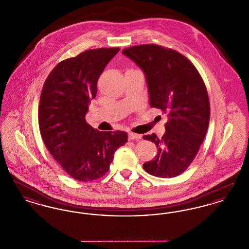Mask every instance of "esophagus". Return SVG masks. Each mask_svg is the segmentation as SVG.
Masks as SVG:
<instances>
[{"label":"esophagus","mask_w":249,"mask_h":249,"mask_svg":"<svg viewBox=\"0 0 249 249\" xmlns=\"http://www.w3.org/2000/svg\"><path fill=\"white\" fill-rule=\"evenodd\" d=\"M141 139V135L140 134H136V133H130L129 134V140H139Z\"/></svg>","instance_id":"1"}]
</instances>
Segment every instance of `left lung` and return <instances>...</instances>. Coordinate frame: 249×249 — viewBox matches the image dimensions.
<instances>
[{
    "instance_id": "1",
    "label": "left lung",
    "mask_w": 249,
    "mask_h": 249,
    "mask_svg": "<svg viewBox=\"0 0 249 249\" xmlns=\"http://www.w3.org/2000/svg\"><path fill=\"white\" fill-rule=\"evenodd\" d=\"M122 53L142 69L150 107L167 114L165 133L142 138L154 142L158 154L142 168L149 175L176 178L184 173L200 149L210 119L205 84L190 59L172 48L155 44L125 48Z\"/></svg>"
}]
</instances>
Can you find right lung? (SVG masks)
<instances>
[{"label": "right lung", "mask_w": 249, "mask_h": 249, "mask_svg": "<svg viewBox=\"0 0 249 249\" xmlns=\"http://www.w3.org/2000/svg\"><path fill=\"white\" fill-rule=\"evenodd\" d=\"M119 48L89 49L58 63L42 89L38 108L40 133L48 151L71 178L88 182L103 178L125 131H100L86 121L97 82Z\"/></svg>", "instance_id": "obj_1"}]
</instances>
